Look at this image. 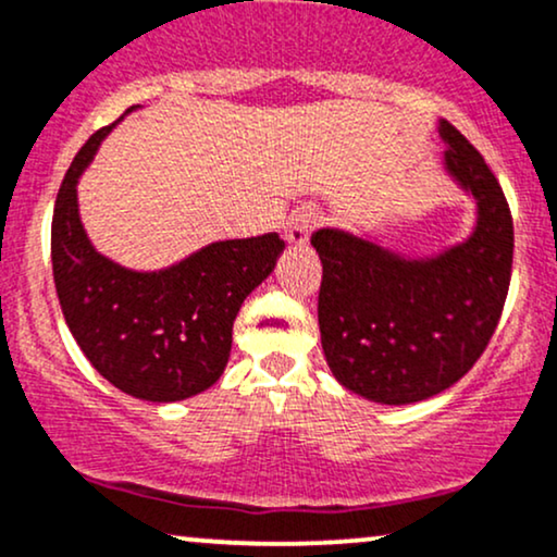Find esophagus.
Masks as SVG:
<instances>
[{
  "label": "esophagus",
  "instance_id": "34e87169",
  "mask_svg": "<svg viewBox=\"0 0 557 557\" xmlns=\"http://www.w3.org/2000/svg\"><path fill=\"white\" fill-rule=\"evenodd\" d=\"M321 223V212L313 210V207H300V210L293 214L290 223L285 227V238L287 244L293 246H304L311 238L313 227Z\"/></svg>",
  "mask_w": 557,
  "mask_h": 557
}]
</instances>
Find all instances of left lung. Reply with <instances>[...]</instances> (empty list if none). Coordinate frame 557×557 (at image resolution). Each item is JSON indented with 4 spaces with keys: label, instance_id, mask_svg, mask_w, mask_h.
Masks as SVG:
<instances>
[{
    "label": "left lung",
    "instance_id": "8db88e82",
    "mask_svg": "<svg viewBox=\"0 0 557 557\" xmlns=\"http://www.w3.org/2000/svg\"><path fill=\"white\" fill-rule=\"evenodd\" d=\"M446 173L478 202L472 236L428 259L321 227V347L334 379L381 405L435 397L491 343L513 261V220L498 178L457 126L438 122Z\"/></svg>",
    "mask_w": 557,
    "mask_h": 557
}]
</instances>
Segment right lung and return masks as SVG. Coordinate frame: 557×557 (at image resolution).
Returning <instances> with one entry per match:
<instances>
[{
    "instance_id": "add662e5",
    "label": "right lung",
    "mask_w": 557,
    "mask_h": 557,
    "mask_svg": "<svg viewBox=\"0 0 557 557\" xmlns=\"http://www.w3.org/2000/svg\"><path fill=\"white\" fill-rule=\"evenodd\" d=\"M119 122L87 139L57 194L53 285L72 337L100 376L129 397L178 401L223 376L240 304L270 277L285 240L277 233L218 240L158 272L106 259L79 220L77 181Z\"/></svg>"
}]
</instances>
